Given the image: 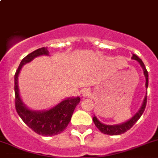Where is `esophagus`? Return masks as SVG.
<instances>
[{
    "instance_id": "esophagus-1",
    "label": "esophagus",
    "mask_w": 158,
    "mask_h": 158,
    "mask_svg": "<svg viewBox=\"0 0 158 158\" xmlns=\"http://www.w3.org/2000/svg\"><path fill=\"white\" fill-rule=\"evenodd\" d=\"M91 95V91L89 90V89H83V91H82V95L85 97H88V96H90Z\"/></svg>"
}]
</instances>
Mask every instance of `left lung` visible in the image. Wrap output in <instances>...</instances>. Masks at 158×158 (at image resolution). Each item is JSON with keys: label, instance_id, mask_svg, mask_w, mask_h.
Masks as SVG:
<instances>
[{"label": "left lung", "instance_id": "obj_1", "mask_svg": "<svg viewBox=\"0 0 158 158\" xmlns=\"http://www.w3.org/2000/svg\"><path fill=\"white\" fill-rule=\"evenodd\" d=\"M133 60H137L138 63H140L141 66L142 67L143 71H144V75L145 76L146 79V82H145V86L146 89H148V73L146 69L145 66H144V63L142 62V60L139 58L138 56H137L135 54H132V57ZM147 94L148 92H146L145 97L144 98V101H143L142 105H141V108L138 110V112L133 116L131 119H129L127 122H124V123L120 124V125H105V124L102 123L99 121L97 119V118L95 116L93 117V122L95 123V126L98 128V130L102 132V133H104L106 135H122V134L125 133L127 131L129 130L135 123L137 122V121L141 118V116L142 115L143 112L144 111L145 109L146 104H147Z\"/></svg>", "mask_w": 158, "mask_h": 158}]
</instances>
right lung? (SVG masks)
I'll list each match as a JSON object with an SVG mask.
<instances>
[{
    "label": "right lung",
    "instance_id": "1",
    "mask_svg": "<svg viewBox=\"0 0 158 158\" xmlns=\"http://www.w3.org/2000/svg\"><path fill=\"white\" fill-rule=\"evenodd\" d=\"M49 55L47 47L36 49L25 56L20 62L14 76L15 108L25 124L38 135L53 136L61 133L69 125L76 106L80 102L79 97L68 98L49 110L33 111L25 106L19 94L18 76L23 65L30 63L36 57Z\"/></svg>",
    "mask_w": 158,
    "mask_h": 158
}]
</instances>
